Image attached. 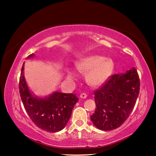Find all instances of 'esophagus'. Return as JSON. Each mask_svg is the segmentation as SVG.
<instances>
[{
	"mask_svg": "<svg viewBox=\"0 0 156 156\" xmlns=\"http://www.w3.org/2000/svg\"><path fill=\"white\" fill-rule=\"evenodd\" d=\"M87 96V94L85 93H82L80 94V96L81 98H86Z\"/></svg>",
	"mask_w": 156,
	"mask_h": 156,
	"instance_id": "34e87169",
	"label": "esophagus"
}]
</instances>
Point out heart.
Wrapping results in <instances>:
<instances>
[{
  "label": "heart",
  "mask_w": 156,
  "mask_h": 156,
  "mask_svg": "<svg viewBox=\"0 0 156 156\" xmlns=\"http://www.w3.org/2000/svg\"><path fill=\"white\" fill-rule=\"evenodd\" d=\"M76 67L80 73H88L86 80L88 84L97 87L103 84L112 75L114 64L112 59L94 55L78 60L76 62ZM68 77L75 78L76 73L72 70L68 71Z\"/></svg>",
  "instance_id": "obj_1"
}]
</instances>
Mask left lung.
<instances>
[{
  "label": "left lung",
  "mask_w": 156,
  "mask_h": 156,
  "mask_svg": "<svg viewBox=\"0 0 156 156\" xmlns=\"http://www.w3.org/2000/svg\"><path fill=\"white\" fill-rule=\"evenodd\" d=\"M135 68L114 74L94 91L96 111L91 115L95 126L102 131L117 129L125 122L135 106L140 92Z\"/></svg>",
  "instance_id": "8db88e82"
}]
</instances>
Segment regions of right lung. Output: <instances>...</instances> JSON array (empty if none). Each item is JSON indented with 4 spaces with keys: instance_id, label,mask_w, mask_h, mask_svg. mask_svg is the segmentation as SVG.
I'll use <instances>...</instances> for the list:
<instances>
[{
    "instance_id": "1",
    "label": "right lung",
    "mask_w": 156,
    "mask_h": 156,
    "mask_svg": "<svg viewBox=\"0 0 156 156\" xmlns=\"http://www.w3.org/2000/svg\"><path fill=\"white\" fill-rule=\"evenodd\" d=\"M33 56L32 54L28 58ZM24 65L21 69L19 92L26 112L32 122L43 130L51 133L61 131L70 119L78 97L60 92H54L44 98L33 96L25 79Z\"/></svg>"
}]
</instances>
